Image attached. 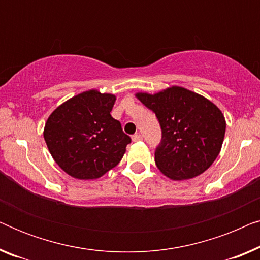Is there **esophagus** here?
Segmentation results:
<instances>
[{
    "instance_id": "esophagus-1",
    "label": "esophagus",
    "mask_w": 260,
    "mask_h": 260,
    "mask_svg": "<svg viewBox=\"0 0 260 260\" xmlns=\"http://www.w3.org/2000/svg\"><path fill=\"white\" fill-rule=\"evenodd\" d=\"M143 140V137H142L141 134H135L133 136V141L134 142H138V141H142Z\"/></svg>"
}]
</instances>
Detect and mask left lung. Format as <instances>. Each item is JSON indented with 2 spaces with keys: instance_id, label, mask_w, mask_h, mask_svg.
<instances>
[{
  "instance_id": "obj_1",
  "label": "left lung",
  "mask_w": 260,
  "mask_h": 260,
  "mask_svg": "<svg viewBox=\"0 0 260 260\" xmlns=\"http://www.w3.org/2000/svg\"><path fill=\"white\" fill-rule=\"evenodd\" d=\"M135 95L155 112L161 125L155 162L163 175L174 181L189 180L213 165L226 131L225 117L214 103L181 86Z\"/></svg>"
}]
</instances>
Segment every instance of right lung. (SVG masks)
Instances as JSON below:
<instances>
[{"instance_id":"right-lung-1","label":"right lung","mask_w":260,"mask_h":260,"mask_svg":"<svg viewBox=\"0 0 260 260\" xmlns=\"http://www.w3.org/2000/svg\"><path fill=\"white\" fill-rule=\"evenodd\" d=\"M116 95L88 90L59 105L44 138L56 165L78 180L98 179L118 165L131 138L110 115Z\"/></svg>"}]
</instances>
